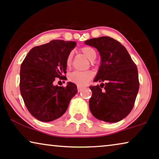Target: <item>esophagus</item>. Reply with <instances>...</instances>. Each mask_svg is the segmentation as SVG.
<instances>
[{
    "label": "esophagus",
    "mask_w": 159,
    "mask_h": 159,
    "mask_svg": "<svg viewBox=\"0 0 159 159\" xmlns=\"http://www.w3.org/2000/svg\"><path fill=\"white\" fill-rule=\"evenodd\" d=\"M82 89H83V87H80V86H77V90H78V92H80Z\"/></svg>",
    "instance_id": "1"
}]
</instances>
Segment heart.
<instances>
[{"mask_svg":"<svg viewBox=\"0 0 159 159\" xmlns=\"http://www.w3.org/2000/svg\"><path fill=\"white\" fill-rule=\"evenodd\" d=\"M84 56H86L88 59L90 61H93L96 58V52L92 47L90 46H84L82 47L80 49ZM72 53H69V55L67 56L66 58V65L67 66H70L71 64V61H72ZM94 74L92 71L86 70V71H75L69 74V80H70L73 83L77 84V85L83 86L86 84L93 77Z\"/></svg>","mask_w":159,"mask_h":159,"instance_id":"1","label":"heart"}]
</instances>
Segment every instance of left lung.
<instances>
[{"label": "left lung", "instance_id": "left-lung-1", "mask_svg": "<svg viewBox=\"0 0 159 159\" xmlns=\"http://www.w3.org/2000/svg\"><path fill=\"white\" fill-rule=\"evenodd\" d=\"M98 51L101 64L90 86L89 106L92 114L99 120L114 123L122 120L133 108L139 90L136 64L125 47L110 37L92 38L84 42Z\"/></svg>", "mask_w": 159, "mask_h": 159}]
</instances>
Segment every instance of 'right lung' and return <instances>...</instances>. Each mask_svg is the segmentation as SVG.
I'll return each instance as SVG.
<instances>
[{"label": "right lung", "instance_id": "obj_1", "mask_svg": "<svg viewBox=\"0 0 159 159\" xmlns=\"http://www.w3.org/2000/svg\"><path fill=\"white\" fill-rule=\"evenodd\" d=\"M75 46V41L52 40L34 47L24 59L21 95L27 110L38 120L48 122L59 118L77 94V85L71 82L66 87L54 85L58 78L66 79V58Z\"/></svg>", "mask_w": 159, "mask_h": 159}]
</instances>
